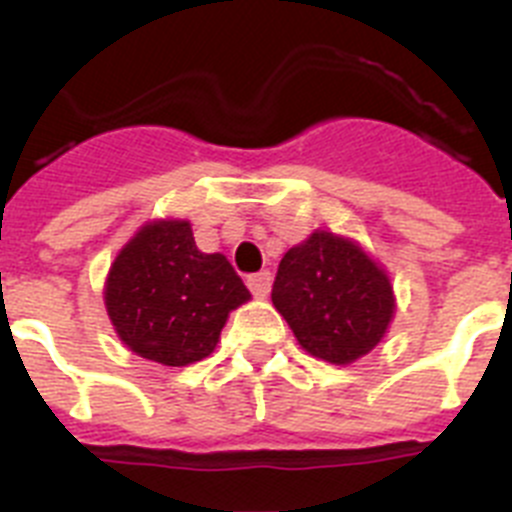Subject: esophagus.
<instances>
[{
  "mask_svg": "<svg viewBox=\"0 0 512 512\" xmlns=\"http://www.w3.org/2000/svg\"><path fill=\"white\" fill-rule=\"evenodd\" d=\"M248 289H251L256 297H266L271 289V274L269 271H259V274H251L248 277Z\"/></svg>",
  "mask_w": 512,
  "mask_h": 512,
  "instance_id": "1",
  "label": "esophagus"
}]
</instances>
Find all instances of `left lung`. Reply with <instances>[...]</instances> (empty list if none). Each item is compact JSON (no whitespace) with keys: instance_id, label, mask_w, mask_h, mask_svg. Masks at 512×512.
Wrapping results in <instances>:
<instances>
[{"instance_id":"8db88e82","label":"left lung","mask_w":512,"mask_h":512,"mask_svg":"<svg viewBox=\"0 0 512 512\" xmlns=\"http://www.w3.org/2000/svg\"><path fill=\"white\" fill-rule=\"evenodd\" d=\"M271 302L307 354L351 364L369 354L395 312L390 277L359 243L315 230L279 261Z\"/></svg>"}]
</instances>
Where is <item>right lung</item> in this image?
<instances>
[{
	"mask_svg": "<svg viewBox=\"0 0 512 512\" xmlns=\"http://www.w3.org/2000/svg\"><path fill=\"white\" fill-rule=\"evenodd\" d=\"M251 300L223 253L194 246L187 220H156L117 253L104 305L130 351L187 366L215 351L230 310Z\"/></svg>",
	"mask_w": 512,
	"mask_h": 512,
	"instance_id": "1",
	"label": "right lung"
}]
</instances>
